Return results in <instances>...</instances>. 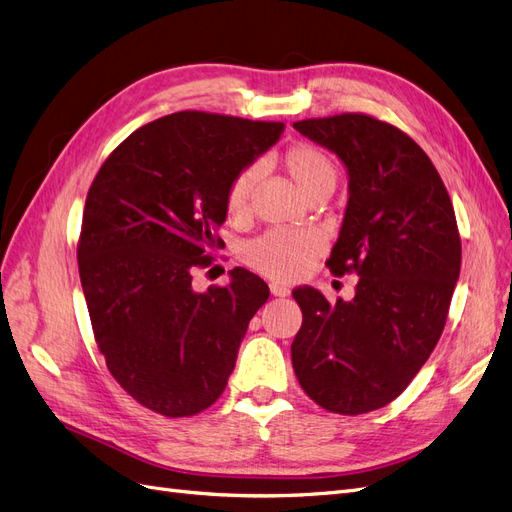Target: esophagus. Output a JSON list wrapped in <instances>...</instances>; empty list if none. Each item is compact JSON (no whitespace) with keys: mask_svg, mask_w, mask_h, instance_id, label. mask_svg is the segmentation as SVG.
I'll list each match as a JSON object with an SVG mask.
<instances>
[{"mask_svg":"<svg viewBox=\"0 0 512 512\" xmlns=\"http://www.w3.org/2000/svg\"><path fill=\"white\" fill-rule=\"evenodd\" d=\"M269 288H271L273 297H288V294H290V288L284 286V284H280V282H271Z\"/></svg>","mask_w":512,"mask_h":512,"instance_id":"34e87169","label":"esophagus"}]
</instances>
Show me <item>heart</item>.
<instances>
[{
    "mask_svg": "<svg viewBox=\"0 0 512 512\" xmlns=\"http://www.w3.org/2000/svg\"><path fill=\"white\" fill-rule=\"evenodd\" d=\"M284 168L297 190L309 198L335 188L337 168L322 149L314 145H294L286 151ZM258 179V166H247L232 179L226 194L230 215H243ZM322 250L318 235L312 230L275 228L243 247V260L258 273L273 280H297Z\"/></svg>",
    "mask_w": 512,
    "mask_h": 512,
    "instance_id": "obj_1",
    "label": "heart"
}]
</instances>
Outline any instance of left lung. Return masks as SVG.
Masks as SVG:
<instances>
[{
	"label": "left lung",
	"instance_id": "left-lung-1",
	"mask_svg": "<svg viewBox=\"0 0 512 512\" xmlns=\"http://www.w3.org/2000/svg\"><path fill=\"white\" fill-rule=\"evenodd\" d=\"M348 173L329 269L359 275L354 299L292 290L303 324L290 346L303 391L337 414H365L406 391L436 348L461 269L453 203L427 153L391 123L335 115L292 123Z\"/></svg>",
	"mask_w": 512,
	"mask_h": 512
}]
</instances>
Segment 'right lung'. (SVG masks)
Wrapping results in <instances>:
<instances>
[{"label":"right lung","mask_w":512,"mask_h":512,"mask_svg":"<svg viewBox=\"0 0 512 512\" xmlns=\"http://www.w3.org/2000/svg\"><path fill=\"white\" fill-rule=\"evenodd\" d=\"M282 132L277 121L173 113L132 132L91 183L79 241L91 327L113 378L153 412L209 408L269 299L243 267L207 292L192 275L220 243L232 179Z\"/></svg>","instance_id":"obj_1"}]
</instances>
